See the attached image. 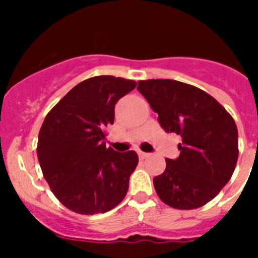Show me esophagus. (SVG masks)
<instances>
[{"label": "esophagus", "instance_id": "34e87169", "mask_svg": "<svg viewBox=\"0 0 258 258\" xmlns=\"http://www.w3.org/2000/svg\"><path fill=\"white\" fill-rule=\"evenodd\" d=\"M138 155H139L140 159H146V157H148V156H149V153L143 152V151H138Z\"/></svg>", "mask_w": 258, "mask_h": 258}]
</instances>
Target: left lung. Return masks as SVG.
<instances>
[{
	"instance_id": "left-lung-1",
	"label": "left lung",
	"mask_w": 258,
	"mask_h": 258,
	"mask_svg": "<svg viewBox=\"0 0 258 258\" xmlns=\"http://www.w3.org/2000/svg\"><path fill=\"white\" fill-rule=\"evenodd\" d=\"M166 133L182 138L179 156L166 159L153 178L162 202L178 210L202 207L219 194L235 170L239 147L233 118L202 89L176 80L138 82Z\"/></svg>"
}]
</instances>
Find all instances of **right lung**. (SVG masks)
Returning a JSON list of instances; mask_svg holds the SVG:
<instances>
[{
	"instance_id": "add662e5",
	"label": "right lung",
	"mask_w": 258,
	"mask_h": 258,
	"mask_svg": "<svg viewBox=\"0 0 258 258\" xmlns=\"http://www.w3.org/2000/svg\"><path fill=\"white\" fill-rule=\"evenodd\" d=\"M136 82L97 76L80 82L47 114L38 138L43 176L60 202L77 214L93 215L118 206L128 190L139 157L106 147L105 128L114 107Z\"/></svg>"
}]
</instances>
